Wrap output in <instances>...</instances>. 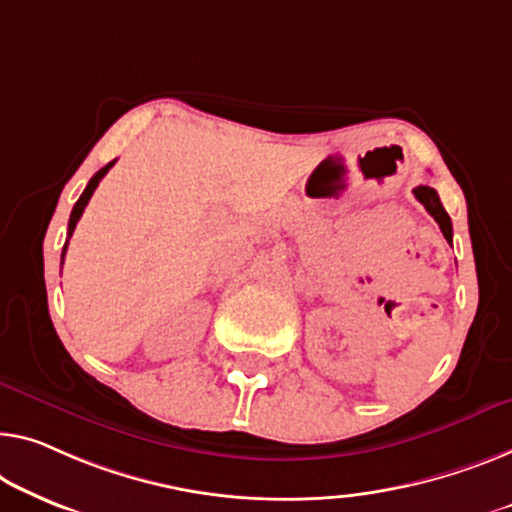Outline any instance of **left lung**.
I'll list each match as a JSON object with an SVG mask.
<instances>
[{
    "label": "left lung",
    "mask_w": 512,
    "mask_h": 512,
    "mask_svg": "<svg viewBox=\"0 0 512 512\" xmlns=\"http://www.w3.org/2000/svg\"><path fill=\"white\" fill-rule=\"evenodd\" d=\"M414 195H416V200L427 209V213H430V216L437 220L441 232H444V236H446V241L451 243L453 241V225H451V218H448L446 209L441 207L437 190L430 188V186H418V188H414Z\"/></svg>",
    "instance_id": "obj_1"
}]
</instances>
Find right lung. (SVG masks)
<instances>
[{
    "label": "right lung",
    "instance_id": "obj_1",
    "mask_svg": "<svg viewBox=\"0 0 512 512\" xmlns=\"http://www.w3.org/2000/svg\"><path fill=\"white\" fill-rule=\"evenodd\" d=\"M114 165V160L112 163H108L105 167H101V170H98L94 177L89 179V183H87V188H85V193L80 195V200L75 202V207H73V211H71V218H68V239H71L73 236V230H75V225H78V220H80V216H82V211H85V207H87V202L91 200V195H94V190H96V186L98 183H101V179L105 177V174H108V170L110 167ZM68 239H66V243H64V253H61V262H64V255H66V246H68Z\"/></svg>",
    "mask_w": 512,
    "mask_h": 512
}]
</instances>
